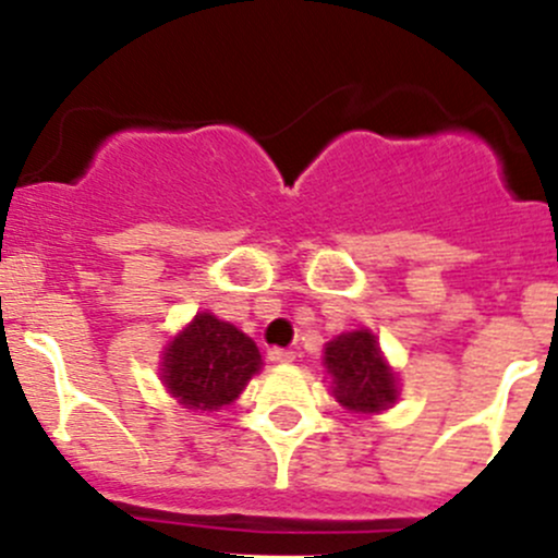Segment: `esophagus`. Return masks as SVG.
Here are the masks:
<instances>
[{"instance_id":"esophagus-1","label":"esophagus","mask_w":558,"mask_h":558,"mask_svg":"<svg viewBox=\"0 0 558 558\" xmlns=\"http://www.w3.org/2000/svg\"><path fill=\"white\" fill-rule=\"evenodd\" d=\"M267 359L275 364H289L294 362V351H286V348H269Z\"/></svg>"}]
</instances>
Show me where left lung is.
<instances>
[{
  "instance_id": "8db88e82",
  "label": "left lung",
  "mask_w": 558,
  "mask_h": 558,
  "mask_svg": "<svg viewBox=\"0 0 558 558\" xmlns=\"http://www.w3.org/2000/svg\"><path fill=\"white\" fill-rule=\"evenodd\" d=\"M324 362L337 402L353 413H378L397 399V380L369 331H348L326 342Z\"/></svg>"
}]
</instances>
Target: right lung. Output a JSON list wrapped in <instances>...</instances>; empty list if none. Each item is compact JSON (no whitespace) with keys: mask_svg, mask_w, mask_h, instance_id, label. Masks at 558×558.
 <instances>
[{"mask_svg":"<svg viewBox=\"0 0 558 558\" xmlns=\"http://www.w3.org/2000/svg\"><path fill=\"white\" fill-rule=\"evenodd\" d=\"M262 356L251 337L216 315L199 313L165 353V378L170 393L185 408L221 410L234 402Z\"/></svg>","mask_w":558,"mask_h":558,"instance_id":"add662e5","label":"right lung"}]
</instances>
